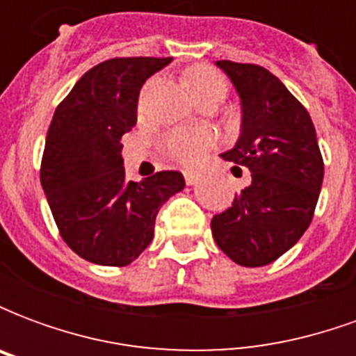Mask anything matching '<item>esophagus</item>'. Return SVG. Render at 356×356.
Here are the masks:
<instances>
[{
    "instance_id": "obj_1",
    "label": "esophagus",
    "mask_w": 356,
    "mask_h": 356,
    "mask_svg": "<svg viewBox=\"0 0 356 356\" xmlns=\"http://www.w3.org/2000/svg\"><path fill=\"white\" fill-rule=\"evenodd\" d=\"M198 179H200V175H198L196 171H185L186 185H196V183H198Z\"/></svg>"
}]
</instances>
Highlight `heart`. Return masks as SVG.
<instances>
[{
	"label": "heart",
	"instance_id": "heart-1",
	"mask_svg": "<svg viewBox=\"0 0 356 356\" xmlns=\"http://www.w3.org/2000/svg\"><path fill=\"white\" fill-rule=\"evenodd\" d=\"M185 83L196 102L206 101V99L221 101L229 88L223 74L209 66H194L193 70L186 72ZM209 145H211V137L208 133L188 131V129H173L165 133L162 139L163 154L183 165H193L198 162Z\"/></svg>",
	"mask_w": 356,
	"mask_h": 356
}]
</instances>
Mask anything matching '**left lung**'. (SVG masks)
Returning a JSON list of instances; mask_svg holds the SVG:
<instances>
[{
	"mask_svg": "<svg viewBox=\"0 0 356 356\" xmlns=\"http://www.w3.org/2000/svg\"><path fill=\"white\" fill-rule=\"evenodd\" d=\"M216 65L242 106L238 140L221 158L248 168L252 183L211 219V234L234 263L263 267L286 254L311 225L324 177L321 148L309 112L275 74L232 60Z\"/></svg>",
	"mask_w": 356,
	"mask_h": 356,
	"instance_id": "1",
	"label": "left lung"
}]
</instances>
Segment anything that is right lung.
Listing matches in <instances>:
<instances>
[{
    "instance_id": "add662e5",
    "label": "right lung",
    "mask_w": 356,
    "mask_h": 356,
    "mask_svg": "<svg viewBox=\"0 0 356 356\" xmlns=\"http://www.w3.org/2000/svg\"><path fill=\"white\" fill-rule=\"evenodd\" d=\"M171 58H110L81 76L51 120L43 193L58 232L86 261L125 267L154 236L156 216L185 188L179 171L125 179L122 135L137 124L143 83Z\"/></svg>"
}]
</instances>
